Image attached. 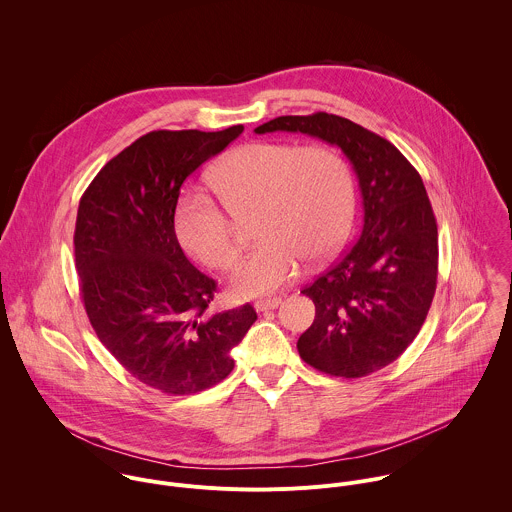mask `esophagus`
Instances as JSON below:
<instances>
[{
    "label": "esophagus",
    "instance_id": "obj_1",
    "mask_svg": "<svg viewBox=\"0 0 512 512\" xmlns=\"http://www.w3.org/2000/svg\"><path fill=\"white\" fill-rule=\"evenodd\" d=\"M280 303H282L280 297H264V299H258L254 307L256 311H268V309H276Z\"/></svg>",
    "mask_w": 512,
    "mask_h": 512
}]
</instances>
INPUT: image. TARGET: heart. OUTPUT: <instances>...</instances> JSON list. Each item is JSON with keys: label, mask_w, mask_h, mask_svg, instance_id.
Returning <instances> with one entry per match:
<instances>
[{"label": "heart", "mask_w": 512, "mask_h": 512, "mask_svg": "<svg viewBox=\"0 0 512 512\" xmlns=\"http://www.w3.org/2000/svg\"><path fill=\"white\" fill-rule=\"evenodd\" d=\"M220 205L187 193L175 209L181 246L209 268H228L238 256L236 220L254 213L260 242L236 264V297L276 292L299 274L301 260L319 264L345 242L355 217V179L331 146L250 142L226 153L209 173Z\"/></svg>", "instance_id": "obj_1"}]
</instances>
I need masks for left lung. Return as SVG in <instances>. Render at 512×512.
<instances>
[{
  "mask_svg": "<svg viewBox=\"0 0 512 512\" xmlns=\"http://www.w3.org/2000/svg\"><path fill=\"white\" fill-rule=\"evenodd\" d=\"M268 132L341 147L365 207L359 240L301 290L315 319L297 341L299 357L343 378L394 363L420 333L438 284V224L420 173L388 140L335 114L280 116L256 128Z\"/></svg>",
  "mask_w": 512,
  "mask_h": 512,
  "instance_id": "obj_1",
  "label": "left lung"
}]
</instances>
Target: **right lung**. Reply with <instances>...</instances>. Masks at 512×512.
I'll return each mask as SVG.
<instances>
[{
    "label": "right lung",
    "mask_w": 512,
    "mask_h": 512,
    "mask_svg": "<svg viewBox=\"0 0 512 512\" xmlns=\"http://www.w3.org/2000/svg\"><path fill=\"white\" fill-rule=\"evenodd\" d=\"M155 130L112 157L80 197L74 266L102 345L132 376L165 394L211 388L234 368L256 311L209 313L217 282L199 272L175 236L183 181L242 134Z\"/></svg>",
    "instance_id": "1"
}]
</instances>
